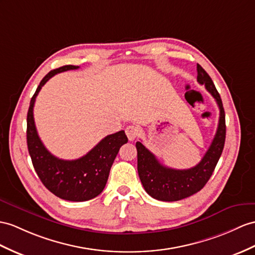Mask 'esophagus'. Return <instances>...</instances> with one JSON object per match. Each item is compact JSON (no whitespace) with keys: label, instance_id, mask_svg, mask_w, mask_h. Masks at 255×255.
Returning a JSON list of instances; mask_svg holds the SVG:
<instances>
[{"label":"esophagus","instance_id":"1","mask_svg":"<svg viewBox=\"0 0 255 255\" xmlns=\"http://www.w3.org/2000/svg\"><path fill=\"white\" fill-rule=\"evenodd\" d=\"M126 134L128 140H134L139 135V128L135 126H128L126 128Z\"/></svg>","mask_w":255,"mask_h":255}]
</instances>
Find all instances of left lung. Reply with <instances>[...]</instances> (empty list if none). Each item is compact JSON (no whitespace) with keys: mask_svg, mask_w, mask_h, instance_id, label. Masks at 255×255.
Instances as JSON below:
<instances>
[{"mask_svg":"<svg viewBox=\"0 0 255 255\" xmlns=\"http://www.w3.org/2000/svg\"><path fill=\"white\" fill-rule=\"evenodd\" d=\"M197 81L206 86L220 108V120L215 136L200 162L187 170L171 169L161 164L156 156L140 141L136 142L140 182L147 194L160 201H178L201 190L212 175L224 148L225 111L212 79L200 65H197Z\"/></svg>","mask_w":255,"mask_h":255,"instance_id":"1","label":"left lung"}]
</instances>
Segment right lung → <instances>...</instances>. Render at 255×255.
<instances>
[{"instance_id":"add662e5","label":"right lung","mask_w":255,"mask_h":255,"mask_svg":"<svg viewBox=\"0 0 255 255\" xmlns=\"http://www.w3.org/2000/svg\"><path fill=\"white\" fill-rule=\"evenodd\" d=\"M79 66L67 65L49 71L42 79L31 98L27 115V145L34 170L45 187L61 199L68 201H88L97 197L106 186L109 172L120 147L127 144L124 131L103 138L85 156L76 160H63L53 156L40 139L36 132L33 106L42 86L55 74L78 69Z\"/></svg>"}]
</instances>
